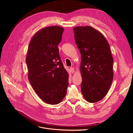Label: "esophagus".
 I'll use <instances>...</instances> for the list:
<instances>
[{
	"label": "esophagus",
	"instance_id": "1",
	"mask_svg": "<svg viewBox=\"0 0 133 133\" xmlns=\"http://www.w3.org/2000/svg\"><path fill=\"white\" fill-rule=\"evenodd\" d=\"M74 68H73V67H71L70 68V71H71V72L72 73H73L74 72Z\"/></svg>",
	"mask_w": 133,
	"mask_h": 133
}]
</instances>
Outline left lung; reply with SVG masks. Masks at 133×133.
Here are the masks:
<instances>
[{
  "mask_svg": "<svg viewBox=\"0 0 133 133\" xmlns=\"http://www.w3.org/2000/svg\"><path fill=\"white\" fill-rule=\"evenodd\" d=\"M75 40L81 55V91L89 102L102 100L113 79V58L103 35L91 26L73 28Z\"/></svg>",
  "mask_w": 133,
  "mask_h": 133,
  "instance_id": "1",
  "label": "left lung"
}]
</instances>
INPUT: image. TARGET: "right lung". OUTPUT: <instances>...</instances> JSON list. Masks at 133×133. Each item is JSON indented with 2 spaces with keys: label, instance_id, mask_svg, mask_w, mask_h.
Instances as JSON below:
<instances>
[{
  "label": "right lung",
  "instance_id": "obj_1",
  "mask_svg": "<svg viewBox=\"0 0 133 133\" xmlns=\"http://www.w3.org/2000/svg\"><path fill=\"white\" fill-rule=\"evenodd\" d=\"M64 30L58 26L39 30L33 36L26 55L31 85L40 98L50 104L62 101L68 86V73L63 66L58 47Z\"/></svg>",
  "mask_w": 133,
  "mask_h": 133
}]
</instances>
